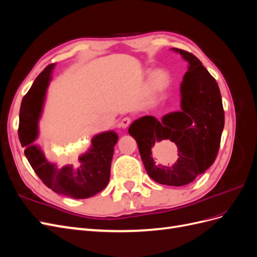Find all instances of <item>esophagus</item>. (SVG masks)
<instances>
[{
  "label": "esophagus",
  "mask_w": 257,
  "mask_h": 257,
  "mask_svg": "<svg viewBox=\"0 0 257 257\" xmlns=\"http://www.w3.org/2000/svg\"><path fill=\"white\" fill-rule=\"evenodd\" d=\"M131 121H132L131 118H128V116H125V118H123V119L120 121L119 126L122 127V128H126V127L130 125Z\"/></svg>",
  "instance_id": "esophagus-1"
}]
</instances>
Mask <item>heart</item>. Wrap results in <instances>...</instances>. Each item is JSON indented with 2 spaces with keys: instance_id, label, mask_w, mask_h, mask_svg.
I'll list each match as a JSON object with an SVG mask.
<instances>
[{
  "instance_id": "b5f03b06",
  "label": "heart",
  "mask_w": 257,
  "mask_h": 257,
  "mask_svg": "<svg viewBox=\"0 0 257 257\" xmlns=\"http://www.w3.org/2000/svg\"><path fill=\"white\" fill-rule=\"evenodd\" d=\"M170 82V76L166 71L163 69H159L155 72L150 80V87L153 92H161L165 90Z\"/></svg>"
}]
</instances>
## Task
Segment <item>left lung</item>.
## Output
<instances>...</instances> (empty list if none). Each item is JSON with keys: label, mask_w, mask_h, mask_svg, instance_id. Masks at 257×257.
<instances>
[{"label": "left lung", "mask_w": 257, "mask_h": 257, "mask_svg": "<svg viewBox=\"0 0 257 257\" xmlns=\"http://www.w3.org/2000/svg\"><path fill=\"white\" fill-rule=\"evenodd\" d=\"M189 62L181 82V111L159 121L152 115L135 120L128 133L137 142L148 175L158 183L182 186L211 166L220 149L224 109L219 85L201 62L173 48Z\"/></svg>", "instance_id": "left-lung-1"}]
</instances>
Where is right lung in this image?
<instances>
[{
	"label": "right lung",
	"mask_w": 257,
	"mask_h": 257,
	"mask_svg": "<svg viewBox=\"0 0 257 257\" xmlns=\"http://www.w3.org/2000/svg\"><path fill=\"white\" fill-rule=\"evenodd\" d=\"M54 64H49L36 77L23 96L19 112L18 135L25 154L41 180L53 192L72 198L94 196L109 182L113 147L118 142L114 132H104L92 138L90 149L78 158L79 164L57 167L46 160L44 153L32 143L38 135V120L42 113L46 90Z\"/></svg>",
	"instance_id": "1"
}]
</instances>
